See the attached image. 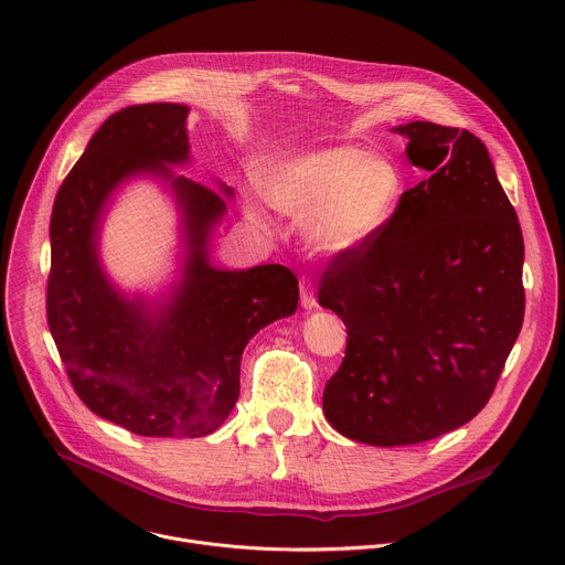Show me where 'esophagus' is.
I'll return each mask as SVG.
<instances>
[{
    "label": "esophagus",
    "mask_w": 565,
    "mask_h": 565,
    "mask_svg": "<svg viewBox=\"0 0 565 565\" xmlns=\"http://www.w3.org/2000/svg\"><path fill=\"white\" fill-rule=\"evenodd\" d=\"M299 288H301V306H303L306 310L317 308V297H315V286H312V281H310L308 277H301Z\"/></svg>",
    "instance_id": "34e87169"
}]
</instances>
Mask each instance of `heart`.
Wrapping results in <instances>:
<instances>
[{
    "label": "heart",
    "mask_w": 565,
    "mask_h": 565,
    "mask_svg": "<svg viewBox=\"0 0 565 565\" xmlns=\"http://www.w3.org/2000/svg\"><path fill=\"white\" fill-rule=\"evenodd\" d=\"M266 202L281 215L306 222V242L326 255L365 246L394 215L403 195L398 167L354 145L308 151L266 167ZM262 220L255 206L248 209Z\"/></svg>",
    "instance_id": "1"
}]
</instances>
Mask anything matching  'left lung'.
Masks as SVG:
<instances>
[{
	"label": "left lung",
	"mask_w": 565,
	"mask_h": 565,
	"mask_svg": "<svg viewBox=\"0 0 565 565\" xmlns=\"http://www.w3.org/2000/svg\"><path fill=\"white\" fill-rule=\"evenodd\" d=\"M394 131L429 178L401 195L376 237L334 255L319 286V303L348 328L326 418L376 447L434 440L476 418L526 308L524 237L487 145L429 120Z\"/></svg>",
	"instance_id": "left-lung-1"
}]
</instances>
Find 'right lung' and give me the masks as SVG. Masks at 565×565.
<instances>
[{
    "label": "right lung",
    "instance_id": "obj_1",
    "mask_svg": "<svg viewBox=\"0 0 565 565\" xmlns=\"http://www.w3.org/2000/svg\"><path fill=\"white\" fill-rule=\"evenodd\" d=\"M186 116L178 103L111 114L58 186L50 217L45 312L67 379L89 412L145 438L215 431L239 398L246 343L299 303V281L281 264L222 270L209 262V233L226 202L164 167L189 158ZM136 172L169 179L185 217V277L156 311L114 291L97 262L104 202Z\"/></svg>",
    "mask_w": 565,
    "mask_h": 565
}]
</instances>
